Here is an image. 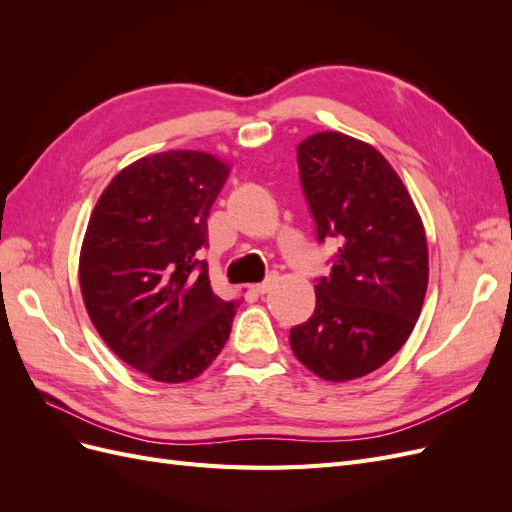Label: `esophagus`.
Here are the masks:
<instances>
[{"label":"esophagus","mask_w":512,"mask_h":512,"mask_svg":"<svg viewBox=\"0 0 512 512\" xmlns=\"http://www.w3.org/2000/svg\"><path fill=\"white\" fill-rule=\"evenodd\" d=\"M271 286H273V280H267V282L254 284V286H252V290H254L256 294H265V292H269V290H271Z\"/></svg>","instance_id":"1"}]
</instances>
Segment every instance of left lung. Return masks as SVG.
Masks as SVG:
<instances>
[{
  "instance_id": "8db88e82",
  "label": "left lung",
  "mask_w": 512,
  "mask_h": 512,
  "mask_svg": "<svg viewBox=\"0 0 512 512\" xmlns=\"http://www.w3.org/2000/svg\"><path fill=\"white\" fill-rule=\"evenodd\" d=\"M318 241H339L329 277L316 284L312 318L290 329L294 356L322 380L346 382L382 367L421 316L429 254L425 226L395 168L342 132L297 147Z\"/></svg>"
}]
</instances>
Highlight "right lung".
<instances>
[{
  "label": "right lung",
  "mask_w": 512,
  "mask_h": 512,
  "mask_svg": "<svg viewBox=\"0 0 512 512\" xmlns=\"http://www.w3.org/2000/svg\"><path fill=\"white\" fill-rule=\"evenodd\" d=\"M230 164L173 149L132 162L91 211L79 282L96 331L121 361L166 384L198 378L230 335L237 301L211 288L207 218Z\"/></svg>",
  "instance_id": "right-lung-1"
}]
</instances>
